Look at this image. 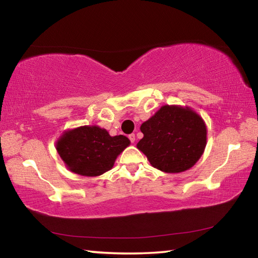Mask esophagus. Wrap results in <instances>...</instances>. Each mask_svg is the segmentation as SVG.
I'll return each mask as SVG.
<instances>
[{
	"mask_svg": "<svg viewBox=\"0 0 258 258\" xmlns=\"http://www.w3.org/2000/svg\"><path fill=\"white\" fill-rule=\"evenodd\" d=\"M128 139H130L131 142L134 143V141H135V134H130L128 135Z\"/></svg>",
	"mask_w": 258,
	"mask_h": 258,
	"instance_id": "obj_1",
	"label": "esophagus"
}]
</instances>
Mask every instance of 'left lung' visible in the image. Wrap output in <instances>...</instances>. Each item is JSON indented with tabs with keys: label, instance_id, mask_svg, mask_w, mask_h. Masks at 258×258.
I'll list each match as a JSON object with an SVG mask.
<instances>
[{
	"label": "left lung",
	"instance_id": "obj_1",
	"mask_svg": "<svg viewBox=\"0 0 258 258\" xmlns=\"http://www.w3.org/2000/svg\"><path fill=\"white\" fill-rule=\"evenodd\" d=\"M138 149L155 168L165 173L190 169L204 154L207 127L190 107L165 104L141 125Z\"/></svg>",
	"mask_w": 258,
	"mask_h": 258
}]
</instances>
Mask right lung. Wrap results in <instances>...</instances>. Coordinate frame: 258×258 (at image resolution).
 Segmentation results:
<instances>
[{"label": "right lung", "mask_w": 258, "mask_h": 258, "mask_svg": "<svg viewBox=\"0 0 258 258\" xmlns=\"http://www.w3.org/2000/svg\"><path fill=\"white\" fill-rule=\"evenodd\" d=\"M130 143L125 135L111 137L98 125H84L64 131L55 149L69 171L83 176H99L110 171Z\"/></svg>", "instance_id": "1"}]
</instances>
